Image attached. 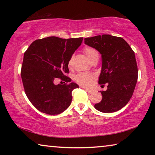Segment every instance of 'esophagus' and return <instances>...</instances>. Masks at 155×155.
Returning <instances> with one entry per match:
<instances>
[{"mask_svg": "<svg viewBox=\"0 0 155 155\" xmlns=\"http://www.w3.org/2000/svg\"><path fill=\"white\" fill-rule=\"evenodd\" d=\"M85 91H87V92H88L89 94H92L94 92L93 90H89V89H85Z\"/></svg>", "mask_w": 155, "mask_h": 155, "instance_id": "1", "label": "esophagus"}]
</instances>
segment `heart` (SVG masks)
Masks as SVG:
<instances>
[{
  "mask_svg": "<svg viewBox=\"0 0 155 155\" xmlns=\"http://www.w3.org/2000/svg\"><path fill=\"white\" fill-rule=\"evenodd\" d=\"M84 52L90 61L96 55L98 54L95 50L90 47H86L84 48ZM71 64V60H70L69 61V64ZM94 79H95V77L89 73H79L75 77L76 81L84 87H90L92 85Z\"/></svg>",
  "mask_w": 155,
  "mask_h": 155,
  "instance_id": "b5f03b06",
  "label": "heart"
}]
</instances>
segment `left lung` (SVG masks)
Returning a JSON list of instances; mask_svg holds the SVG:
<instances>
[{
  "mask_svg": "<svg viewBox=\"0 0 155 155\" xmlns=\"http://www.w3.org/2000/svg\"><path fill=\"white\" fill-rule=\"evenodd\" d=\"M85 44L97 50L102 57L98 83L107 84L101 91L102 101L94 104L98 111L113 113L123 108L133 96L138 70L135 52L124 39L111 35L85 38Z\"/></svg>",
  "mask_w": 155,
  "mask_h": 155,
  "instance_id": "8db88e82",
  "label": "left lung"
}]
</instances>
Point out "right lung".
Masks as SVG:
<instances>
[{"label": "right lung", "instance_id": "right-lung-1", "mask_svg": "<svg viewBox=\"0 0 155 155\" xmlns=\"http://www.w3.org/2000/svg\"><path fill=\"white\" fill-rule=\"evenodd\" d=\"M83 40L48 37L34 41L25 52L21 77L26 95L40 111L57 115L71 104L72 91L78 85L65 74L69 72L68 64ZM56 78L68 84L56 85Z\"/></svg>", "mask_w": 155, "mask_h": 155}]
</instances>
